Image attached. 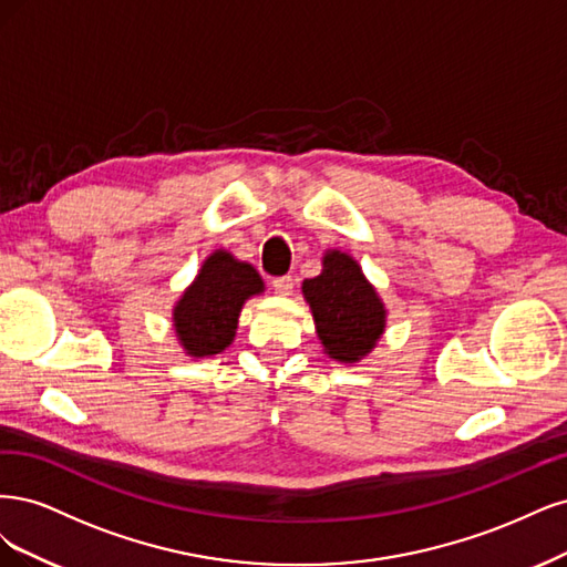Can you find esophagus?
Listing matches in <instances>:
<instances>
[{
	"mask_svg": "<svg viewBox=\"0 0 567 567\" xmlns=\"http://www.w3.org/2000/svg\"><path fill=\"white\" fill-rule=\"evenodd\" d=\"M272 289H276L278 297H289L291 289H295V280H291V276L272 278Z\"/></svg>",
	"mask_w": 567,
	"mask_h": 567,
	"instance_id": "1",
	"label": "esophagus"
}]
</instances>
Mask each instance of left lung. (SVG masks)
<instances>
[{
    "label": "left lung",
    "mask_w": 567,
    "mask_h": 567,
    "mask_svg": "<svg viewBox=\"0 0 567 567\" xmlns=\"http://www.w3.org/2000/svg\"><path fill=\"white\" fill-rule=\"evenodd\" d=\"M301 291L327 358L355 364L386 332V303L349 251L327 249L320 276L303 280Z\"/></svg>",
    "instance_id": "obj_1"
}]
</instances>
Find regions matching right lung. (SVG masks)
Here are the masks:
<instances>
[{
    "label": "right lung",
    "instance_id": "add662e5",
    "mask_svg": "<svg viewBox=\"0 0 567 567\" xmlns=\"http://www.w3.org/2000/svg\"><path fill=\"white\" fill-rule=\"evenodd\" d=\"M264 291L257 268L228 249H214L172 308L178 346L190 358L224 353L235 339L245 301Z\"/></svg>",
    "mask_w": 567,
    "mask_h": 567
}]
</instances>
